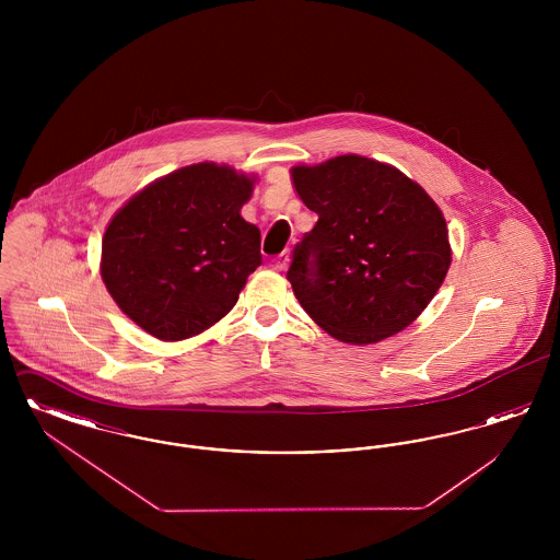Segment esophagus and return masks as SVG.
Wrapping results in <instances>:
<instances>
[{
    "label": "esophagus",
    "mask_w": 560,
    "mask_h": 560,
    "mask_svg": "<svg viewBox=\"0 0 560 560\" xmlns=\"http://www.w3.org/2000/svg\"><path fill=\"white\" fill-rule=\"evenodd\" d=\"M288 260H290V256L283 252V254H279V256L270 262V267L275 268V270H285V267H288Z\"/></svg>",
    "instance_id": "1"
}]
</instances>
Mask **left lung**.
<instances>
[{
	"label": "left lung",
	"instance_id": "1",
	"mask_svg": "<svg viewBox=\"0 0 560 560\" xmlns=\"http://www.w3.org/2000/svg\"><path fill=\"white\" fill-rule=\"evenodd\" d=\"M292 180L319 215L288 270L308 317L347 345L380 342L418 319L452 265L447 222L427 190L361 155L295 165Z\"/></svg>",
	"mask_w": 560,
	"mask_h": 560
}]
</instances>
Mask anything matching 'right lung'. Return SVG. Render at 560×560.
Wrapping results in <instances>:
<instances>
[{
    "instance_id": "obj_1",
    "label": "right lung",
    "mask_w": 560,
    "mask_h": 560,
    "mask_svg": "<svg viewBox=\"0 0 560 560\" xmlns=\"http://www.w3.org/2000/svg\"><path fill=\"white\" fill-rule=\"evenodd\" d=\"M254 176L195 163L113 215L101 275L117 306L147 334L178 342L222 319L262 265L260 231L241 218Z\"/></svg>"
}]
</instances>
